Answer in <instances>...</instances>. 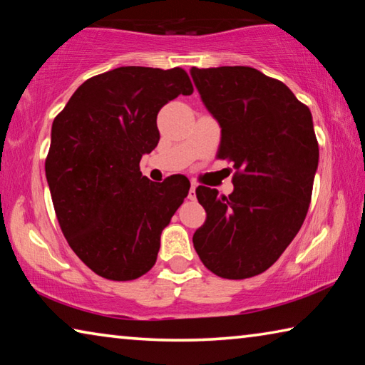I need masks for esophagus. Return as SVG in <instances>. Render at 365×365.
<instances>
[{
    "mask_svg": "<svg viewBox=\"0 0 365 365\" xmlns=\"http://www.w3.org/2000/svg\"><path fill=\"white\" fill-rule=\"evenodd\" d=\"M188 200H191V201L196 200V183H191L190 191H188Z\"/></svg>",
    "mask_w": 365,
    "mask_h": 365,
    "instance_id": "obj_1",
    "label": "esophagus"
}]
</instances>
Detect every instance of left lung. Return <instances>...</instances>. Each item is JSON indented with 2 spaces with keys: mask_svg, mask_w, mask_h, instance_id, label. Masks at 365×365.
<instances>
[{
  "mask_svg": "<svg viewBox=\"0 0 365 365\" xmlns=\"http://www.w3.org/2000/svg\"><path fill=\"white\" fill-rule=\"evenodd\" d=\"M190 73L220 125L217 158L237 169L232 195L196 188L207 217L193 246L215 275L250 279L282 256L306 219L319 164L312 114L285 83L252 67Z\"/></svg>",
  "mask_w": 365,
  "mask_h": 365,
  "instance_id": "1",
  "label": "left lung"
}]
</instances>
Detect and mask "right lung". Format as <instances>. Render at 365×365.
Instances as JSON below:
<instances>
[{
  "label": "right lung",
  "mask_w": 365,
  "mask_h": 365,
  "mask_svg": "<svg viewBox=\"0 0 365 365\" xmlns=\"http://www.w3.org/2000/svg\"><path fill=\"white\" fill-rule=\"evenodd\" d=\"M191 93L180 67H117L80 85L53 122L45 172L59 227L104 279L145 275L188 195L187 177L151 182L140 159L158 146L160 108Z\"/></svg>",
  "instance_id": "right-lung-1"
}]
</instances>
